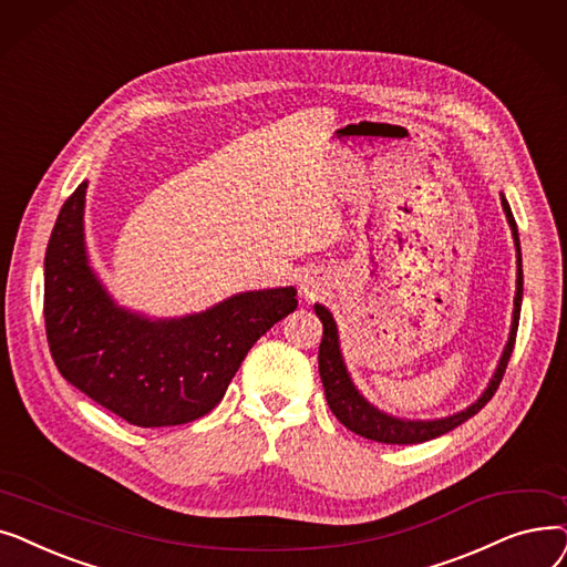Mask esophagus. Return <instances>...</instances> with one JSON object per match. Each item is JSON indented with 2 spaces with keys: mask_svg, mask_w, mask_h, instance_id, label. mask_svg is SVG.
<instances>
[{
  "mask_svg": "<svg viewBox=\"0 0 567 567\" xmlns=\"http://www.w3.org/2000/svg\"><path fill=\"white\" fill-rule=\"evenodd\" d=\"M313 290H318V286L305 279V281H302V292H305V295H313Z\"/></svg>",
  "mask_w": 567,
  "mask_h": 567,
  "instance_id": "obj_1",
  "label": "esophagus"
}]
</instances>
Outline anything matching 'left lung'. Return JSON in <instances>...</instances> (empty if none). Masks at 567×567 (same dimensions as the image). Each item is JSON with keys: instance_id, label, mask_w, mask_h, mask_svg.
<instances>
[{"instance_id": "left-lung-1", "label": "left lung", "mask_w": 567, "mask_h": 567, "mask_svg": "<svg viewBox=\"0 0 567 567\" xmlns=\"http://www.w3.org/2000/svg\"><path fill=\"white\" fill-rule=\"evenodd\" d=\"M501 205H503L505 219L509 224L512 239H515V249H517L515 311H512V326H509L507 343L503 348V355L496 364L494 375L489 379L487 388H484V392L464 411L445 415V417H436V420H406V417H396V415H390V413L381 411L379 406H373V403L358 390L353 379H350L348 367L343 362V353H341L339 328L334 322V316L330 313L328 307L313 305L316 316L322 322V341H320V348H318L320 381H322V388H326V399L330 403V411L337 415V420L346 429L355 431L358 436H364L369 441L390 443V445H411V443H424V441H431V439L447 434V431H452L454 426H460L462 422H466L477 411L487 406V401L494 396V392L498 390V385L503 381V373H505L507 360L512 355V348H515V337H517V328H519V313H522V295H524V272H522V249H519L517 224H515V217H512V209H509L503 194H501Z\"/></svg>"}]
</instances>
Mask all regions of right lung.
Returning a JSON list of instances; mask_svg holds the SVG:
<instances>
[{"label":"right lung","instance_id":"obj_1","mask_svg":"<svg viewBox=\"0 0 567 567\" xmlns=\"http://www.w3.org/2000/svg\"><path fill=\"white\" fill-rule=\"evenodd\" d=\"M85 194L87 182L66 198L45 249L43 316L52 360L73 388L128 424L173 426L207 415L251 346L298 309V290L237 292L179 318L120 307L90 262Z\"/></svg>","mask_w":567,"mask_h":567}]
</instances>
